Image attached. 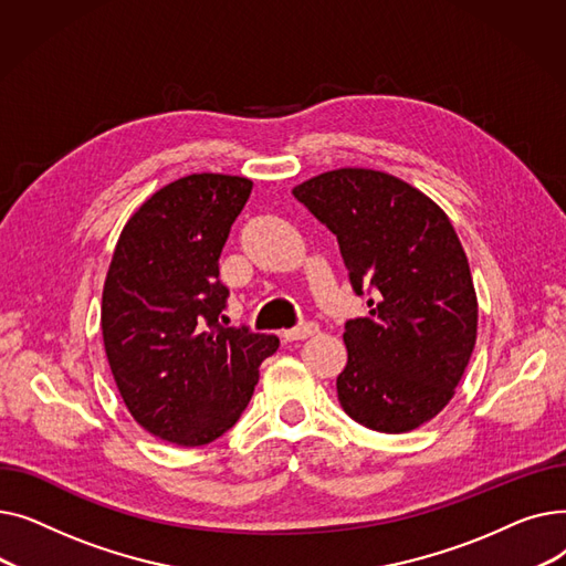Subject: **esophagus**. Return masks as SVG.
Instances as JSON below:
<instances>
[{"mask_svg": "<svg viewBox=\"0 0 566 566\" xmlns=\"http://www.w3.org/2000/svg\"><path fill=\"white\" fill-rule=\"evenodd\" d=\"M314 335H318V325L316 323H305V325H301V328H293V331H284V339L286 342H303V339H310V337H314Z\"/></svg>", "mask_w": 566, "mask_h": 566, "instance_id": "34e87169", "label": "esophagus"}]
</instances>
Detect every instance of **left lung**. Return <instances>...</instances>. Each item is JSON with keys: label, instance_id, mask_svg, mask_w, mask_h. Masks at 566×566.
<instances>
[{"label": "left lung", "instance_id": "left-lung-1", "mask_svg": "<svg viewBox=\"0 0 566 566\" xmlns=\"http://www.w3.org/2000/svg\"><path fill=\"white\" fill-rule=\"evenodd\" d=\"M293 195L337 235L355 293L378 291L369 316L346 323L344 412L380 433L422 427L452 401L478 342V293L448 213L367 167L323 171Z\"/></svg>", "mask_w": 566, "mask_h": 566}]
</instances>
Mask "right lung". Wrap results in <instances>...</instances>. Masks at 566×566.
Wrapping results in <instances>:
<instances>
[{"label": "right lung", "instance_id": "right-lung-1", "mask_svg": "<svg viewBox=\"0 0 566 566\" xmlns=\"http://www.w3.org/2000/svg\"><path fill=\"white\" fill-rule=\"evenodd\" d=\"M250 192L245 176L176 178L130 216L109 261L101 328L114 382L135 422L178 448L229 431L280 346L220 325L218 261Z\"/></svg>", "mask_w": 566, "mask_h": 566}]
</instances>
